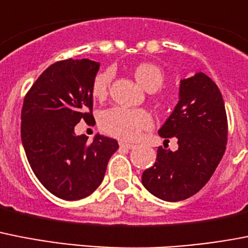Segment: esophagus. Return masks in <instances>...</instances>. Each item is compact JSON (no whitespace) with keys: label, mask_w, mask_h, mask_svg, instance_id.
I'll use <instances>...</instances> for the list:
<instances>
[{"label":"esophagus","mask_w":248,"mask_h":248,"mask_svg":"<svg viewBox=\"0 0 248 248\" xmlns=\"http://www.w3.org/2000/svg\"><path fill=\"white\" fill-rule=\"evenodd\" d=\"M119 145H120V148H125V149H134L135 148L134 144H130V143H124V141H120Z\"/></svg>","instance_id":"1"}]
</instances>
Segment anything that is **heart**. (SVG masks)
<instances>
[{"mask_svg": "<svg viewBox=\"0 0 248 248\" xmlns=\"http://www.w3.org/2000/svg\"><path fill=\"white\" fill-rule=\"evenodd\" d=\"M135 80L139 85L148 92H155L164 82V73L155 63L141 62L133 70ZM111 82V73L104 70L95 75L92 84L93 98L99 101L107 99L109 86ZM159 103H168L170 96L166 93H160L156 96ZM153 119L149 111L145 109H128L115 107L104 110L99 116V125L105 134L122 139V140H135L140 133L149 129Z\"/></svg>", "mask_w": 248, "mask_h": 248, "instance_id": "obj_1", "label": "heart"}]
</instances>
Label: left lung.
Here are the masks:
<instances>
[{
    "mask_svg": "<svg viewBox=\"0 0 248 248\" xmlns=\"http://www.w3.org/2000/svg\"><path fill=\"white\" fill-rule=\"evenodd\" d=\"M158 134L178 139V149L158 148L141 183L163 201L187 200L212 177L227 144L225 103L215 81L203 73L181 80L178 104Z\"/></svg>",
    "mask_w": 248,
    "mask_h": 248,
    "instance_id": "obj_1",
    "label": "left lung"
}]
</instances>
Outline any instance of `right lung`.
<instances>
[{
	"label": "right lung",
	"instance_id": "add662e5",
	"mask_svg": "<svg viewBox=\"0 0 248 248\" xmlns=\"http://www.w3.org/2000/svg\"><path fill=\"white\" fill-rule=\"evenodd\" d=\"M100 63L89 59L58 61L33 82L23 99L21 139L31 169L54 196L78 201L103 182L115 139L75 135L80 120L93 116L92 84Z\"/></svg>",
	"mask_w": 248,
	"mask_h": 248
}]
</instances>
